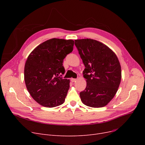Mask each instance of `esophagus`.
<instances>
[{
	"instance_id": "34e87169",
	"label": "esophagus",
	"mask_w": 145,
	"mask_h": 145,
	"mask_svg": "<svg viewBox=\"0 0 145 145\" xmlns=\"http://www.w3.org/2000/svg\"><path fill=\"white\" fill-rule=\"evenodd\" d=\"M76 80H77L76 79H74V78H71V79L72 82H74L76 81Z\"/></svg>"
}]
</instances>
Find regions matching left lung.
<instances>
[{
    "label": "left lung",
    "mask_w": 145,
    "mask_h": 145,
    "mask_svg": "<svg viewBox=\"0 0 145 145\" xmlns=\"http://www.w3.org/2000/svg\"><path fill=\"white\" fill-rule=\"evenodd\" d=\"M85 65V89L80 93L82 103L92 108L107 105L115 96L121 78L116 54L106 44L92 39L74 40Z\"/></svg>",
    "instance_id": "left-lung-1"
}]
</instances>
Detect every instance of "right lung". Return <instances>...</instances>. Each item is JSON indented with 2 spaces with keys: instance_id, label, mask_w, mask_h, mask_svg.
Masks as SVG:
<instances>
[{
  "instance_id": "right-lung-1",
  "label": "right lung",
  "mask_w": 145,
  "mask_h": 145,
  "mask_svg": "<svg viewBox=\"0 0 145 145\" xmlns=\"http://www.w3.org/2000/svg\"><path fill=\"white\" fill-rule=\"evenodd\" d=\"M74 40L53 38L35 48L25 65L26 88L40 105L53 108L64 103L70 80L58 76L65 73L63 61L72 52Z\"/></svg>"
}]
</instances>
